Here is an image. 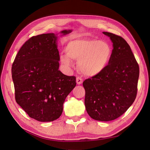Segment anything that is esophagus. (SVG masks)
Listing matches in <instances>:
<instances>
[{
    "label": "esophagus",
    "mask_w": 150,
    "mask_h": 150,
    "mask_svg": "<svg viewBox=\"0 0 150 150\" xmlns=\"http://www.w3.org/2000/svg\"><path fill=\"white\" fill-rule=\"evenodd\" d=\"M76 81H77V84H81L82 83V82H83V81H82V78L79 77H77V79H76Z\"/></svg>",
    "instance_id": "1"
}]
</instances>
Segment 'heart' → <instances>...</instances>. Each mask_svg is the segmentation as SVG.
<instances>
[{
    "mask_svg": "<svg viewBox=\"0 0 150 150\" xmlns=\"http://www.w3.org/2000/svg\"><path fill=\"white\" fill-rule=\"evenodd\" d=\"M66 55L62 54L60 62L71 66L72 60H79V69L86 76L93 77L106 69L111 57L110 46L104 41L77 38L69 41L65 47Z\"/></svg>",
    "mask_w": 150,
    "mask_h": 150,
    "instance_id": "obj_1",
    "label": "heart"
}]
</instances>
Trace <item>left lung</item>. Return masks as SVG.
I'll list each match as a JSON object with an SVG mask.
<instances>
[{
	"label": "left lung",
	"instance_id": "1",
	"mask_svg": "<svg viewBox=\"0 0 150 150\" xmlns=\"http://www.w3.org/2000/svg\"><path fill=\"white\" fill-rule=\"evenodd\" d=\"M113 42L108 65L103 72L86 79V110L92 119L110 121L132 106L137 93L139 66L129 44L122 37L103 32Z\"/></svg>",
	"mask_w": 150,
	"mask_h": 150
}]
</instances>
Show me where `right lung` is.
I'll list each match as a JSON object with an SVG mask.
<instances>
[{
	"mask_svg": "<svg viewBox=\"0 0 150 150\" xmlns=\"http://www.w3.org/2000/svg\"><path fill=\"white\" fill-rule=\"evenodd\" d=\"M57 40L54 33L31 37L21 47L12 64L16 102L31 118L40 122L60 117L66 97L76 86L75 76L65 75L59 70Z\"/></svg>",
	"mask_w": 150,
	"mask_h": 150,
	"instance_id": "right-lung-1",
	"label": "right lung"
}]
</instances>
